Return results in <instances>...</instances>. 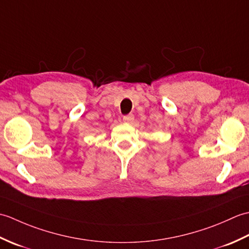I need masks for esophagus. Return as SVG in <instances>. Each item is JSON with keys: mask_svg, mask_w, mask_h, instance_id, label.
<instances>
[{"mask_svg": "<svg viewBox=\"0 0 249 249\" xmlns=\"http://www.w3.org/2000/svg\"><path fill=\"white\" fill-rule=\"evenodd\" d=\"M134 119H135V116H134L133 113H130V114H127V115H124V116H123V121L125 122V123H133Z\"/></svg>", "mask_w": 249, "mask_h": 249, "instance_id": "34e87169", "label": "esophagus"}]
</instances>
